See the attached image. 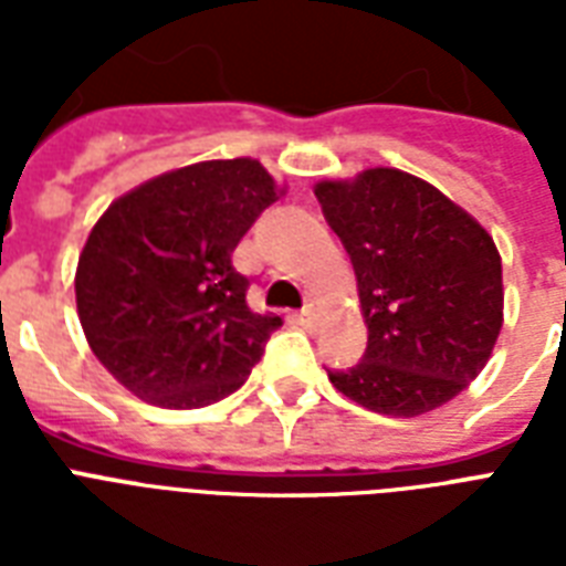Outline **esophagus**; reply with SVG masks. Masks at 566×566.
<instances>
[{
  "mask_svg": "<svg viewBox=\"0 0 566 566\" xmlns=\"http://www.w3.org/2000/svg\"><path fill=\"white\" fill-rule=\"evenodd\" d=\"M314 319H317V305H314V302H308V305L300 311V323L302 326H314Z\"/></svg>",
  "mask_w": 566,
  "mask_h": 566,
  "instance_id": "1",
  "label": "esophagus"
}]
</instances>
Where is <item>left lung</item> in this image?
Masks as SVG:
<instances>
[{"instance_id":"left-lung-1","label":"left lung","mask_w":566,"mask_h":566,"mask_svg":"<svg viewBox=\"0 0 566 566\" xmlns=\"http://www.w3.org/2000/svg\"><path fill=\"white\" fill-rule=\"evenodd\" d=\"M353 258L367 353L328 381L353 402L420 417L455 399L491 358L502 328V258L475 217L394 167L317 188Z\"/></svg>"}]
</instances>
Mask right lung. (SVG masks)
Returning <instances> with one entry per match:
<instances>
[{
  "instance_id": "1",
  "label": "right lung",
  "mask_w": 566,
  "mask_h": 566,
  "mask_svg": "<svg viewBox=\"0 0 566 566\" xmlns=\"http://www.w3.org/2000/svg\"><path fill=\"white\" fill-rule=\"evenodd\" d=\"M279 185L255 158L199 161L108 205L75 270L93 355L158 408H202L234 394L282 317L247 305L231 252Z\"/></svg>"
}]
</instances>
